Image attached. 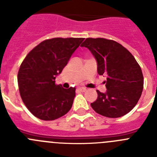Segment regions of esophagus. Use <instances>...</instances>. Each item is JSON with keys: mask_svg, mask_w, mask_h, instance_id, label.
Segmentation results:
<instances>
[{"mask_svg": "<svg viewBox=\"0 0 157 157\" xmlns=\"http://www.w3.org/2000/svg\"><path fill=\"white\" fill-rule=\"evenodd\" d=\"M78 90L80 91V92H85V91H86V88H78Z\"/></svg>", "mask_w": 157, "mask_h": 157, "instance_id": "1", "label": "esophagus"}]
</instances>
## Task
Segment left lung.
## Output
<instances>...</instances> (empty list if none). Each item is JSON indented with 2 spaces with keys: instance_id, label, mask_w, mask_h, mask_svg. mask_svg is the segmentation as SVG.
I'll list each match as a JSON object with an SVG mask.
<instances>
[{
  "instance_id": "left-lung-1",
  "label": "left lung",
  "mask_w": 157,
  "mask_h": 157,
  "mask_svg": "<svg viewBox=\"0 0 157 157\" xmlns=\"http://www.w3.org/2000/svg\"><path fill=\"white\" fill-rule=\"evenodd\" d=\"M81 46L88 48L96 58L98 74L107 76L106 93L97 90L92 109L105 117L125 116L137 105L143 90L140 65L125 47L113 40L88 37Z\"/></svg>"
}]
</instances>
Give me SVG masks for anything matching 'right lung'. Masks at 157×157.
Masks as SVG:
<instances>
[{
  "mask_svg": "<svg viewBox=\"0 0 157 157\" xmlns=\"http://www.w3.org/2000/svg\"><path fill=\"white\" fill-rule=\"evenodd\" d=\"M83 37H54L41 41L22 62L18 72L19 90L28 110L42 120H54L71 109L75 88L55 83Z\"/></svg>",
  "mask_w": 157,
  "mask_h": 157,
  "instance_id": "add662e5",
  "label": "right lung"
}]
</instances>
